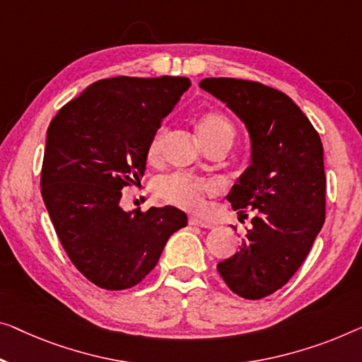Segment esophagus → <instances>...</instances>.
<instances>
[{"label": "esophagus", "instance_id": "obj_1", "mask_svg": "<svg viewBox=\"0 0 362 362\" xmlns=\"http://www.w3.org/2000/svg\"><path fill=\"white\" fill-rule=\"evenodd\" d=\"M188 224L198 226V228H204V229L214 228L213 223H209V221H203V219H199V218H188Z\"/></svg>", "mask_w": 362, "mask_h": 362}]
</instances>
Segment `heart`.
<instances>
[{
  "label": "heart",
  "instance_id": "obj_1",
  "mask_svg": "<svg viewBox=\"0 0 362 362\" xmlns=\"http://www.w3.org/2000/svg\"><path fill=\"white\" fill-rule=\"evenodd\" d=\"M197 133L199 139H202L203 146L218 141L233 143L234 127L233 123L228 120V117H224L223 113L206 112L199 117ZM163 139L164 128H158L153 136H151L146 148V158L149 160H156L159 158ZM214 190V182L198 179V177L188 174H180V172L179 174L163 177V179H159L154 185L156 195L163 199V202L197 213L204 209V197H206V193H211Z\"/></svg>",
  "mask_w": 362,
  "mask_h": 362
}]
</instances>
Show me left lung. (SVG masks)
I'll return each instance as SVG.
<instances>
[{"label": "left lung", "instance_id": "8db88e82", "mask_svg": "<svg viewBox=\"0 0 362 362\" xmlns=\"http://www.w3.org/2000/svg\"><path fill=\"white\" fill-rule=\"evenodd\" d=\"M199 88L245 123L252 144L250 165L228 199L255 214L239 252L218 272L240 298H267L298 272L325 221L320 136L281 90L235 78H206Z\"/></svg>", "mask_w": 362, "mask_h": 362}]
</instances>
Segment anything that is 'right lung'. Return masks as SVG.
<instances>
[{
  "mask_svg": "<svg viewBox=\"0 0 362 362\" xmlns=\"http://www.w3.org/2000/svg\"><path fill=\"white\" fill-rule=\"evenodd\" d=\"M182 76L95 81L63 105L47 129L42 198L69 260L102 289L133 288L187 226L174 206H120L146 170L151 136L190 88Z\"/></svg>",
  "mask_w": 362,
  "mask_h": 362,
  "instance_id": "add662e5",
  "label": "right lung"
}]
</instances>
